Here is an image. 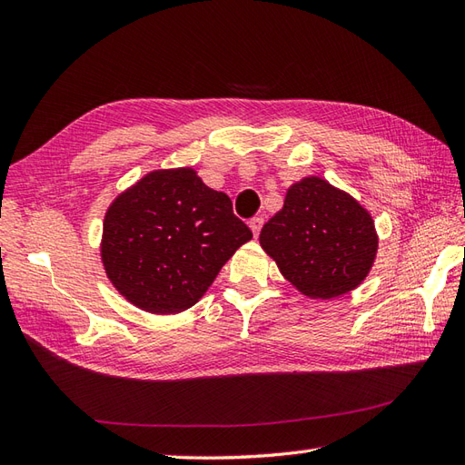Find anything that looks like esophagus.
Listing matches in <instances>:
<instances>
[{
    "instance_id": "obj_1",
    "label": "esophagus",
    "mask_w": 465,
    "mask_h": 465,
    "mask_svg": "<svg viewBox=\"0 0 465 465\" xmlns=\"http://www.w3.org/2000/svg\"><path fill=\"white\" fill-rule=\"evenodd\" d=\"M249 228H252L253 235H259L261 228H263V218H252V220H249Z\"/></svg>"
}]
</instances>
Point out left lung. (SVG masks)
<instances>
[{
    "label": "left lung",
    "instance_id": "1",
    "mask_svg": "<svg viewBox=\"0 0 465 465\" xmlns=\"http://www.w3.org/2000/svg\"><path fill=\"white\" fill-rule=\"evenodd\" d=\"M261 247L282 277L311 299H336L367 277L377 253L375 223L348 193L308 176L261 230Z\"/></svg>",
    "mask_w": 465,
    "mask_h": 465
}]
</instances>
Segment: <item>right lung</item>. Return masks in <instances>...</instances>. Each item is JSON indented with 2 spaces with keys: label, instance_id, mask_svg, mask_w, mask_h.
<instances>
[{
  "label": "right lung",
  "instance_id": "add662e5",
  "mask_svg": "<svg viewBox=\"0 0 465 465\" xmlns=\"http://www.w3.org/2000/svg\"><path fill=\"white\" fill-rule=\"evenodd\" d=\"M252 237L230 196L208 188L194 169L153 171L105 212L102 261L131 304L176 314L202 299Z\"/></svg>",
  "mask_w": 465,
  "mask_h": 465
}]
</instances>
